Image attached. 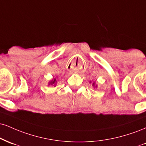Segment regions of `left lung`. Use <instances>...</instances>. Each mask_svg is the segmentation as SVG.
I'll list each match as a JSON object with an SVG mask.
<instances>
[{"label": "left lung", "instance_id": "left-lung-1", "mask_svg": "<svg viewBox=\"0 0 146 146\" xmlns=\"http://www.w3.org/2000/svg\"><path fill=\"white\" fill-rule=\"evenodd\" d=\"M90 83H91V82H90ZM92 86L94 87V88H97V85H96V84H95V82H94V83L92 84Z\"/></svg>", "mask_w": 146, "mask_h": 146}]
</instances>
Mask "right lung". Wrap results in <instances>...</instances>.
<instances>
[{"label":"right lung","mask_w":146,"mask_h":146,"mask_svg":"<svg viewBox=\"0 0 146 146\" xmlns=\"http://www.w3.org/2000/svg\"><path fill=\"white\" fill-rule=\"evenodd\" d=\"M56 83H57V81H56V78H54L52 79V80H50V82H48V85L50 86H53L55 87L56 85Z\"/></svg>","instance_id":"add662e5"}]
</instances>
